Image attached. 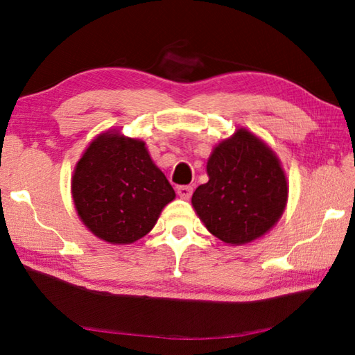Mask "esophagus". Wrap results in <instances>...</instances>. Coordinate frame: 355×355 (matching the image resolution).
<instances>
[{
    "label": "esophagus",
    "instance_id": "34e87169",
    "mask_svg": "<svg viewBox=\"0 0 355 355\" xmlns=\"http://www.w3.org/2000/svg\"><path fill=\"white\" fill-rule=\"evenodd\" d=\"M192 191H193L192 186H178L177 187V193L180 195V198H183V200H189L192 195Z\"/></svg>",
    "mask_w": 355,
    "mask_h": 355
}]
</instances>
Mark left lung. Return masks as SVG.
<instances>
[{
  "label": "left lung",
  "mask_w": 355,
  "mask_h": 355,
  "mask_svg": "<svg viewBox=\"0 0 355 355\" xmlns=\"http://www.w3.org/2000/svg\"><path fill=\"white\" fill-rule=\"evenodd\" d=\"M209 182L197 187L192 206L207 230L227 244H247L284 214L288 184L281 162L261 139L238 130L207 160Z\"/></svg>",
  "instance_id": "obj_1"
}]
</instances>
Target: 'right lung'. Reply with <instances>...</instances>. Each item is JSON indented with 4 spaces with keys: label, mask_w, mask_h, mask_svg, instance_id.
<instances>
[{
    "label": "right lung",
    "mask_w": 355,
    "mask_h": 355,
    "mask_svg": "<svg viewBox=\"0 0 355 355\" xmlns=\"http://www.w3.org/2000/svg\"><path fill=\"white\" fill-rule=\"evenodd\" d=\"M71 193L82 223L111 244L145 236L175 198L145 141L112 131L89 143L74 169Z\"/></svg>",
    "instance_id": "obj_1"
}]
</instances>
